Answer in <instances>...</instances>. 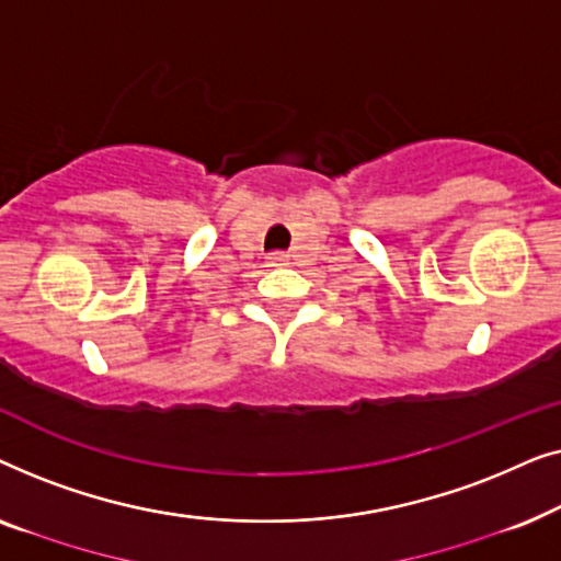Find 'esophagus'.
Returning a JSON list of instances; mask_svg holds the SVG:
<instances>
[{
  "mask_svg": "<svg viewBox=\"0 0 561 561\" xmlns=\"http://www.w3.org/2000/svg\"><path fill=\"white\" fill-rule=\"evenodd\" d=\"M267 260H271V265H286V255H283V252H273V255L271 257H267Z\"/></svg>",
  "mask_w": 561,
  "mask_h": 561,
  "instance_id": "esophagus-1",
  "label": "esophagus"
}]
</instances>
